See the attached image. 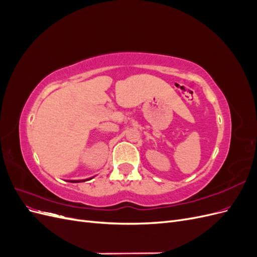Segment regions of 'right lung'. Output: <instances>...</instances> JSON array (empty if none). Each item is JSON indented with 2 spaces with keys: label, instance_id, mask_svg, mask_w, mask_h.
<instances>
[{
  "label": "right lung",
  "instance_id": "add662e5",
  "mask_svg": "<svg viewBox=\"0 0 257 257\" xmlns=\"http://www.w3.org/2000/svg\"><path fill=\"white\" fill-rule=\"evenodd\" d=\"M91 179V178H90ZM90 179H87V180H90ZM87 180H79V181H75V180H72L71 182H82V181H87Z\"/></svg>",
  "mask_w": 257,
  "mask_h": 257
}]
</instances>
